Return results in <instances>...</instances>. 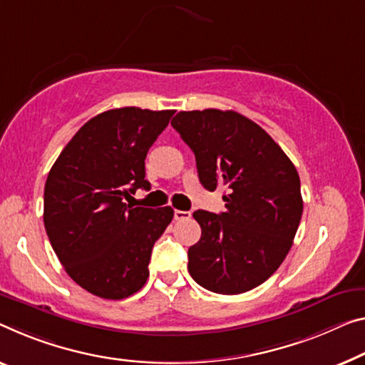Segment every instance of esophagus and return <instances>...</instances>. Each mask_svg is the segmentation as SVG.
<instances>
[{
	"instance_id": "34e87169",
	"label": "esophagus",
	"mask_w": 365,
	"mask_h": 365,
	"mask_svg": "<svg viewBox=\"0 0 365 365\" xmlns=\"http://www.w3.org/2000/svg\"><path fill=\"white\" fill-rule=\"evenodd\" d=\"M190 218V212L186 210H175V220L181 222V220H189Z\"/></svg>"
}]
</instances>
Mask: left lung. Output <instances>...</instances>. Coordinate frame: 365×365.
I'll use <instances>...</instances> for the list:
<instances>
[{"label": "left lung", "mask_w": 365, "mask_h": 365, "mask_svg": "<svg viewBox=\"0 0 365 365\" xmlns=\"http://www.w3.org/2000/svg\"><path fill=\"white\" fill-rule=\"evenodd\" d=\"M171 125L194 151L202 186L227 189L220 215L194 212L202 235L187 251L189 274L210 292H248L292 248L304 212L299 173L264 128L235 110H182Z\"/></svg>", "instance_id": "8db88e82"}]
</instances>
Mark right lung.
<instances>
[{"label":"right lung","mask_w":365,"mask_h":365,"mask_svg":"<svg viewBox=\"0 0 365 365\" xmlns=\"http://www.w3.org/2000/svg\"><path fill=\"white\" fill-rule=\"evenodd\" d=\"M175 110L110 109L75 133L50 170L43 225L75 282L101 299L120 300L148 279L155 241L175 215L171 207L127 205L148 189L145 158Z\"/></svg>","instance_id":"add662e5"}]
</instances>
